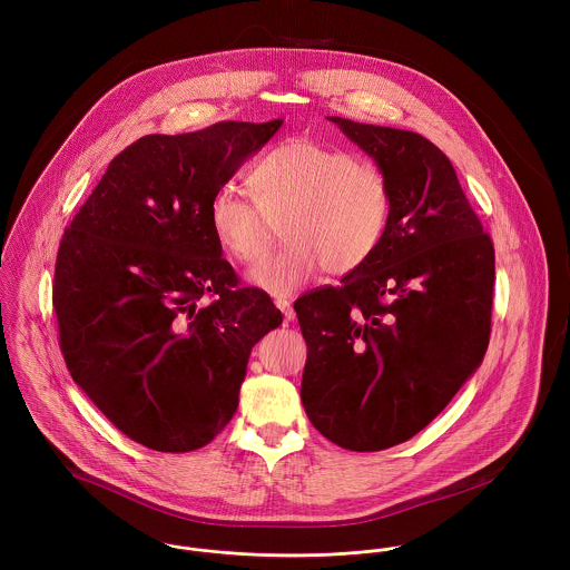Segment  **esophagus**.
Returning a JSON list of instances; mask_svg holds the SVG:
<instances>
[{
  "instance_id": "obj_1",
  "label": "esophagus",
  "mask_w": 570,
  "mask_h": 570,
  "mask_svg": "<svg viewBox=\"0 0 570 570\" xmlns=\"http://www.w3.org/2000/svg\"><path fill=\"white\" fill-rule=\"evenodd\" d=\"M276 307L283 312L285 323H292V321L296 318V312H294V307H292V303H289V301H285V298H276Z\"/></svg>"
}]
</instances>
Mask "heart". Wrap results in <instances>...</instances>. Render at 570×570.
<instances>
[{"mask_svg":"<svg viewBox=\"0 0 570 570\" xmlns=\"http://www.w3.org/2000/svg\"><path fill=\"white\" fill-rule=\"evenodd\" d=\"M256 203L233 186L210 199L217 244L242 263L258 261L283 224L289 242L249 269L254 287L289 296L323 267L342 274L360 267L382 242L391 190L373 164L309 138H294L265 154L249 173Z\"/></svg>","mask_w":570,"mask_h":570,"instance_id":"heart-1","label":"heart"}]
</instances>
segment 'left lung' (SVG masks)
I'll list each match as a JSON object with an SVG mask.
<instances>
[{
  "mask_svg": "<svg viewBox=\"0 0 570 570\" xmlns=\"http://www.w3.org/2000/svg\"><path fill=\"white\" fill-rule=\"evenodd\" d=\"M328 120L384 173L391 217L377 249L337 287L294 303L307 342L301 400L328 441L377 452L421 432L481 366L493 245L428 138Z\"/></svg>",
  "mask_w": 570,
  "mask_h": 570,
  "instance_id": "8db88e82",
  "label": "left lung"
}]
</instances>
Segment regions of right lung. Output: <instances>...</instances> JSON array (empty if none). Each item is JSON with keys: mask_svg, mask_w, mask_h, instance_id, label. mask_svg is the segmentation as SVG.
I'll list each match as a JSON object with an SVG mask.
<instances>
[{"mask_svg": "<svg viewBox=\"0 0 570 570\" xmlns=\"http://www.w3.org/2000/svg\"><path fill=\"white\" fill-rule=\"evenodd\" d=\"M281 125L145 136L109 163L63 233L52 285L63 360L145 448L210 443L237 412L252 346L283 323L263 289L239 285L210 228L213 195Z\"/></svg>", "mask_w": 570, "mask_h": 570, "instance_id": "right-lung-1", "label": "right lung"}]
</instances>
